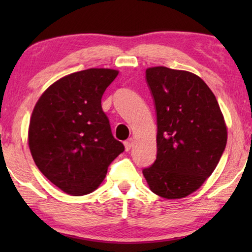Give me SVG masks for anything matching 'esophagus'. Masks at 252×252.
Instances as JSON below:
<instances>
[{
	"label": "esophagus",
	"instance_id": "obj_1",
	"mask_svg": "<svg viewBox=\"0 0 252 252\" xmlns=\"http://www.w3.org/2000/svg\"><path fill=\"white\" fill-rule=\"evenodd\" d=\"M133 146V139L130 138L127 139L126 141H125V147H126V151H130V149Z\"/></svg>",
	"mask_w": 252,
	"mask_h": 252
}]
</instances>
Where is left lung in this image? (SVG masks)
Wrapping results in <instances>:
<instances>
[{
	"label": "left lung",
	"instance_id": "8db88e82",
	"mask_svg": "<svg viewBox=\"0 0 252 252\" xmlns=\"http://www.w3.org/2000/svg\"><path fill=\"white\" fill-rule=\"evenodd\" d=\"M157 112V159L143 169L153 193L181 199L215 171L227 144V126L215 94L191 72L149 67Z\"/></svg>",
	"mask_w": 252,
	"mask_h": 252
}]
</instances>
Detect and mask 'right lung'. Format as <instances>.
<instances>
[{
  "label": "right lung",
  "mask_w": 252,
  "mask_h": 252,
  "mask_svg": "<svg viewBox=\"0 0 252 252\" xmlns=\"http://www.w3.org/2000/svg\"><path fill=\"white\" fill-rule=\"evenodd\" d=\"M119 71L88 69L63 76L34 106L29 147L36 167L63 192L91 193L125 151L102 110L105 89Z\"/></svg>",
  "instance_id": "right-lung-1"
}]
</instances>
